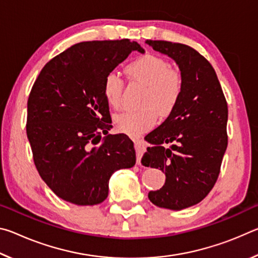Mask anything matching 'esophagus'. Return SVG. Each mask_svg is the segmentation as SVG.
Listing matches in <instances>:
<instances>
[{"instance_id":"1","label":"esophagus","mask_w":258,"mask_h":258,"mask_svg":"<svg viewBox=\"0 0 258 258\" xmlns=\"http://www.w3.org/2000/svg\"><path fill=\"white\" fill-rule=\"evenodd\" d=\"M134 147H135V150H137V163L140 164V163H141V158H142L143 152L146 151L145 142H143L142 140H138V141L134 142Z\"/></svg>"}]
</instances>
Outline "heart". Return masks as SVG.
I'll use <instances>...</instances> for the list:
<instances>
[{
	"instance_id": "b5f03b06",
	"label": "heart",
	"mask_w": 258,
	"mask_h": 258,
	"mask_svg": "<svg viewBox=\"0 0 258 258\" xmlns=\"http://www.w3.org/2000/svg\"><path fill=\"white\" fill-rule=\"evenodd\" d=\"M126 73L134 81L147 86L140 110H128L116 117V127L128 135H138L151 128L157 121V113L165 117L176 106L182 92L180 73L169 67L165 59L155 54H145L132 61ZM103 95L107 104L119 109L123 103V81L115 72L108 73L103 80Z\"/></svg>"
}]
</instances>
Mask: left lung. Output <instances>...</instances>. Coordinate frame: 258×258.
<instances>
[{
  "label": "left lung",
  "mask_w": 258,
  "mask_h": 258,
  "mask_svg": "<svg viewBox=\"0 0 258 258\" xmlns=\"http://www.w3.org/2000/svg\"><path fill=\"white\" fill-rule=\"evenodd\" d=\"M146 43L175 61L182 77L176 106L146 137L152 147L142 165L160 168L166 176L163 187L148 197L156 206L181 211L202 202L217 180L228 147V104L215 71L199 52L181 43Z\"/></svg>",
  "instance_id": "1"
}]
</instances>
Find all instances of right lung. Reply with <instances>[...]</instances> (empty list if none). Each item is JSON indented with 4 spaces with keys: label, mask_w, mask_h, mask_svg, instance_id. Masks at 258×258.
<instances>
[{
    "label": "right lung",
    "mask_w": 258,
    "mask_h": 258,
    "mask_svg": "<svg viewBox=\"0 0 258 258\" xmlns=\"http://www.w3.org/2000/svg\"><path fill=\"white\" fill-rule=\"evenodd\" d=\"M132 51L145 53L130 40L78 43L50 60L30 91L26 131L35 166L68 203H102L112 174L135 165L131 139L108 133L112 125L103 95L104 77Z\"/></svg>",
    "instance_id": "right-lung-1"
}]
</instances>
